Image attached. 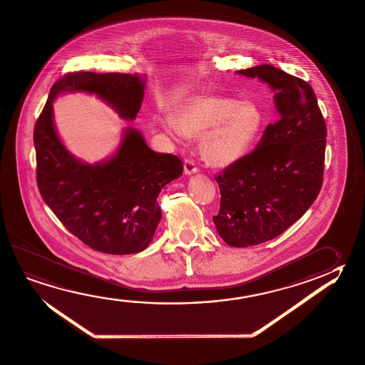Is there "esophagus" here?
I'll use <instances>...</instances> for the list:
<instances>
[{
	"label": "esophagus",
	"instance_id": "34e87169",
	"mask_svg": "<svg viewBox=\"0 0 365 365\" xmlns=\"http://www.w3.org/2000/svg\"><path fill=\"white\" fill-rule=\"evenodd\" d=\"M184 173L186 175L198 173V167H197L195 162L192 158H185V161H184Z\"/></svg>",
	"mask_w": 365,
	"mask_h": 365
}]
</instances>
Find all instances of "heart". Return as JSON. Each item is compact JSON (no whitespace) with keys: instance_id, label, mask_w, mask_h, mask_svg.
Wrapping results in <instances>:
<instances>
[{"instance_id":"1","label":"heart","mask_w":365,"mask_h":365,"mask_svg":"<svg viewBox=\"0 0 365 365\" xmlns=\"http://www.w3.org/2000/svg\"><path fill=\"white\" fill-rule=\"evenodd\" d=\"M163 124L168 135H200L199 149L204 161L227 167L252 148L263 126V113L252 102L226 96H197L178 106Z\"/></svg>"}]
</instances>
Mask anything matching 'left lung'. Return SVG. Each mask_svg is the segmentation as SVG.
Listing matches in <instances>:
<instances>
[{
	"mask_svg": "<svg viewBox=\"0 0 365 365\" xmlns=\"http://www.w3.org/2000/svg\"><path fill=\"white\" fill-rule=\"evenodd\" d=\"M236 73L268 83L279 113L255 149L215 178L221 192L217 231L230 247H245L272 240L314 203L327 128L307 81L268 63Z\"/></svg>",
	"mask_w": 365,
	"mask_h": 365,
	"instance_id": "8db88e82",
	"label": "left lung"
}]
</instances>
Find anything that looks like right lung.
I'll return each mask as SVG.
<instances>
[{
	"mask_svg": "<svg viewBox=\"0 0 365 365\" xmlns=\"http://www.w3.org/2000/svg\"><path fill=\"white\" fill-rule=\"evenodd\" d=\"M143 89L139 75L66 73L51 88L34 126L42 198L73 235L101 253H139L148 247L162 217L157 197L163 186L182 175L184 166L178 155L148 148L134 129L125 131L110 161L94 166L78 161L56 134L52 102L65 91L96 93L121 118L134 120Z\"/></svg>",
	"mask_w": 365,
	"mask_h": 365,
	"instance_id": "right-lung-1",
	"label": "right lung"
}]
</instances>
